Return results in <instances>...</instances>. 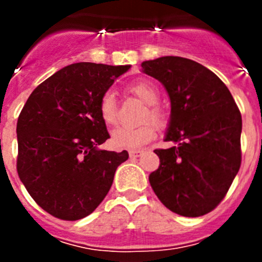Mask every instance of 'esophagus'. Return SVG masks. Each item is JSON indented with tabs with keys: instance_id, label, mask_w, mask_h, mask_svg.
Listing matches in <instances>:
<instances>
[{
	"instance_id": "obj_1",
	"label": "esophagus",
	"mask_w": 262,
	"mask_h": 262,
	"mask_svg": "<svg viewBox=\"0 0 262 262\" xmlns=\"http://www.w3.org/2000/svg\"><path fill=\"white\" fill-rule=\"evenodd\" d=\"M143 154H144L143 149H131V151L128 152L129 157H139V156H142Z\"/></svg>"
}]
</instances>
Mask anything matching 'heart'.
<instances>
[{"label": "heart", "mask_w": 262, "mask_h": 262, "mask_svg": "<svg viewBox=\"0 0 262 262\" xmlns=\"http://www.w3.org/2000/svg\"><path fill=\"white\" fill-rule=\"evenodd\" d=\"M131 93L135 94L144 103L148 108L144 114V120H152L157 126L163 127L166 123V114L161 107L156 105L160 98L159 90L152 84L151 81L142 80L129 85ZM99 115L103 123L113 126L118 120V106L117 99L113 92H106L99 99ZM151 122L142 124L139 127H119L111 134V144L118 149H135L143 147L154 140L156 136V127Z\"/></svg>", "instance_id": "b5f03b06"}]
</instances>
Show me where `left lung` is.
Here are the masks:
<instances>
[{
  "instance_id": "1",
  "label": "left lung",
  "mask_w": 262,
  "mask_h": 262,
  "mask_svg": "<svg viewBox=\"0 0 262 262\" xmlns=\"http://www.w3.org/2000/svg\"><path fill=\"white\" fill-rule=\"evenodd\" d=\"M170 98L168 149L149 184L161 203L182 216H202L222 202L242 164V114L232 94L200 62L163 56L142 62Z\"/></svg>"
}]
</instances>
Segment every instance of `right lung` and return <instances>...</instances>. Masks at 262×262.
<instances>
[{
    "label": "right lung",
    "mask_w": 262,
    "mask_h": 262,
    "mask_svg": "<svg viewBox=\"0 0 262 262\" xmlns=\"http://www.w3.org/2000/svg\"><path fill=\"white\" fill-rule=\"evenodd\" d=\"M129 66L76 62L31 93L17 122V170L32 200L62 221L98 207L128 152L99 149L110 135L99 99Z\"/></svg>",
    "instance_id": "obj_1"
}]
</instances>
